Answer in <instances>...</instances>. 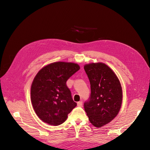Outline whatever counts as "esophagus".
Segmentation results:
<instances>
[{
	"instance_id": "34e87169",
	"label": "esophagus",
	"mask_w": 150,
	"mask_h": 150,
	"mask_svg": "<svg viewBox=\"0 0 150 150\" xmlns=\"http://www.w3.org/2000/svg\"><path fill=\"white\" fill-rule=\"evenodd\" d=\"M77 105H78V106H82V105H83V101H78V103H77Z\"/></svg>"
}]
</instances>
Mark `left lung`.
I'll list each match as a JSON object with an SVG mask.
<instances>
[{"label":"left lung","mask_w":150,"mask_h":150,"mask_svg":"<svg viewBox=\"0 0 150 150\" xmlns=\"http://www.w3.org/2000/svg\"><path fill=\"white\" fill-rule=\"evenodd\" d=\"M91 84V95L84 108L90 122L101 127L113 120L122 103V89L119 80L104 63H91L84 66Z\"/></svg>","instance_id":"obj_1"}]
</instances>
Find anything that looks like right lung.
<instances>
[{
	"label": "right lung",
	"instance_id": "right-lung-1",
	"mask_svg": "<svg viewBox=\"0 0 150 150\" xmlns=\"http://www.w3.org/2000/svg\"><path fill=\"white\" fill-rule=\"evenodd\" d=\"M80 69L73 62H56L36 74L31 87V100L36 114L43 122L59 125L76 106L66 82Z\"/></svg>",
	"mask_w": 150,
	"mask_h": 150
}]
</instances>
